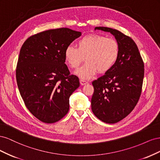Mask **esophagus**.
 I'll return each mask as SVG.
<instances>
[{"mask_svg": "<svg viewBox=\"0 0 160 160\" xmlns=\"http://www.w3.org/2000/svg\"><path fill=\"white\" fill-rule=\"evenodd\" d=\"M88 82L87 81H85V80H84V79H80V83H81V85H85V84H87L88 83Z\"/></svg>", "mask_w": 160, "mask_h": 160, "instance_id": "obj_1", "label": "esophagus"}]
</instances>
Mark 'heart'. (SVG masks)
<instances>
[{
    "mask_svg": "<svg viewBox=\"0 0 160 160\" xmlns=\"http://www.w3.org/2000/svg\"><path fill=\"white\" fill-rule=\"evenodd\" d=\"M119 45L113 38L92 34L77 41V47L69 45L65 50V59L72 69H77L84 60L86 62L76 73L88 79L97 71L105 73L115 65L119 55Z\"/></svg>",
    "mask_w": 160,
    "mask_h": 160,
    "instance_id": "1",
    "label": "heart"
}]
</instances>
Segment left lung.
<instances>
[{"instance_id": "1", "label": "left lung", "mask_w": 160, "mask_h": 160, "mask_svg": "<svg viewBox=\"0 0 160 160\" xmlns=\"http://www.w3.org/2000/svg\"><path fill=\"white\" fill-rule=\"evenodd\" d=\"M110 32L119 45V55L115 65L105 74L92 82L94 88L91 109L102 122L115 123L134 109L141 96L144 63L134 41L116 29L97 27Z\"/></svg>"}]
</instances>
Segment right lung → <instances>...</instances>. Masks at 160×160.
Here are the masks:
<instances>
[{"label":"right lung","instance_id":"add662e5","mask_svg":"<svg viewBox=\"0 0 160 160\" xmlns=\"http://www.w3.org/2000/svg\"><path fill=\"white\" fill-rule=\"evenodd\" d=\"M81 35L68 28L51 29L28 37L21 47L18 88L27 108L42 122L55 123L68 113L79 80L65 63V50Z\"/></svg>","mask_w":160,"mask_h":160}]
</instances>
